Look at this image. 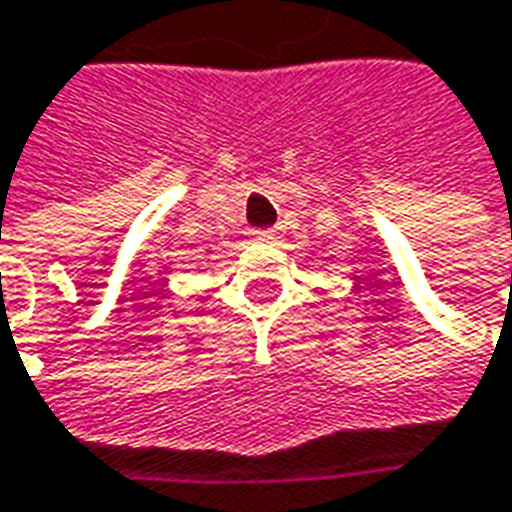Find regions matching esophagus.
<instances>
[{"mask_svg": "<svg viewBox=\"0 0 512 512\" xmlns=\"http://www.w3.org/2000/svg\"><path fill=\"white\" fill-rule=\"evenodd\" d=\"M255 238L260 243H274L280 238V229H260V232H255Z\"/></svg>", "mask_w": 512, "mask_h": 512, "instance_id": "34e87169", "label": "esophagus"}]
</instances>
